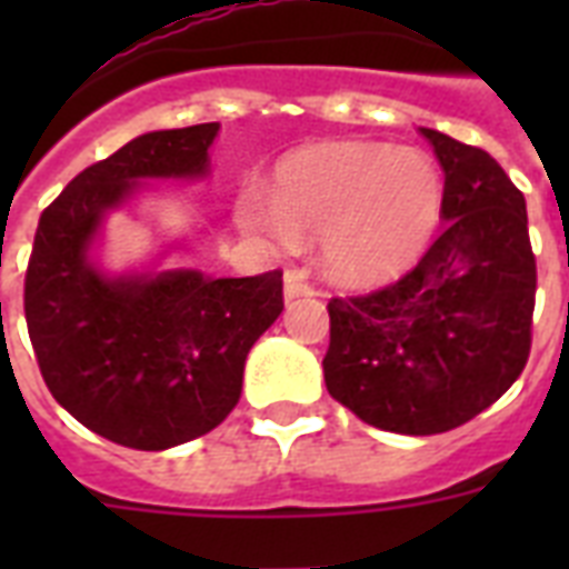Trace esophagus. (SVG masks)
<instances>
[{
	"label": "esophagus",
	"instance_id": "obj_1",
	"mask_svg": "<svg viewBox=\"0 0 569 569\" xmlns=\"http://www.w3.org/2000/svg\"><path fill=\"white\" fill-rule=\"evenodd\" d=\"M283 295H286V301H295V298H310V295H316V286L307 280L303 271H286Z\"/></svg>",
	"mask_w": 569,
	"mask_h": 569
}]
</instances>
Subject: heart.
<instances>
[{
	"mask_svg": "<svg viewBox=\"0 0 569 569\" xmlns=\"http://www.w3.org/2000/svg\"><path fill=\"white\" fill-rule=\"evenodd\" d=\"M244 230L280 244L325 239V266L375 283L413 266L442 218V177L419 150L330 144L286 159L271 197L257 186L236 206Z\"/></svg>",
	"mask_w": 569,
	"mask_h": 569,
	"instance_id": "b5f03b06",
	"label": "heart"
}]
</instances>
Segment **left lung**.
Instances as JSON below:
<instances>
[{
  "label": "left lung",
  "instance_id": "left-lung-1",
  "mask_svg": "<svg viewBox=\"0 0 569 569\" xmlns=\"http://www.w3.org/2000/svg\"><path fill=\"white\" fill-rule=\"evenodd\" d=\"M446 230L396 283L330 298L328 392L380 431L428 437L508 392L531 351L538 266L526 197L493 156L422 129Z\"/></svg>",
  "mask_w": 569,
  "mask_h": 569
}]
</instances>
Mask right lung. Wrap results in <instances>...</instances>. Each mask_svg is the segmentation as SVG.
I'll return each mask as SVG.
<instances>
[{"instance_id":"1","label":"right lung","mask_w":569,"mask_h":569,"mask_svg":"<svg viewBox=\"0 0 569 569\" xmlns=\"http://www.w3.org/2000/svg\"><path fill=\"white\" fill-rule=\"evenodd\" d=\"M218 123L132 138L43 209L26 268V325L49 392L127 449L203 437L239 405L244 360L283 312V271L106 277L88 250L138 180L203 177Z\"/></svg>"}]
</instances>
